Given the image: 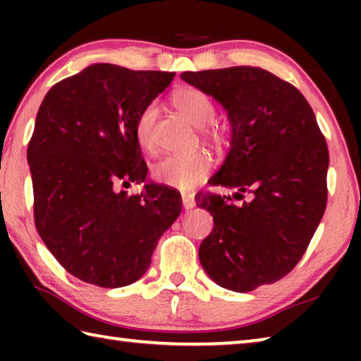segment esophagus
<instances>
[{
    "label": "esophagus",
    "mask_w": 361,
    "mask_h": 361,
    "mask_svg": "<svg viewBox=\"0 0 361 361\" xmlns=\"http://www.w3.org/2000/svg\"><path fill=\"white\" fill-rule=\"evenodd\" d=\"M181 200H183V207H185V209H192V207L195 205L194 194H181Z\"/></svg>",
    "instance_id": "obj_1"
}]
</instances>
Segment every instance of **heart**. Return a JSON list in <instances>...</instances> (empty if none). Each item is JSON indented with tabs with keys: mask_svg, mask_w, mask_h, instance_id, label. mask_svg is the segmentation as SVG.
<instances>
[{
	"mask_svg": "<svg viewBox=\"0 0 361 361\" xmlns=\"http://www.w3.org/2000/svg\"><path fill=\"white\" fill-rule=\"evenodd\" d=\"M173 106L181 116L202 129V135L213 143L224 138V129L215 122L216 105L212 95L205 90L192 85L176 89L172 94ZM157 121L156 103H148L138 113L133 126V133L140 148L154 152V127ZM212 170V157L204 151H194L188 154H172L154 164L151 169V176L156 183L176 189H191L197 186Z\"/></svg>",
	"mask_w": 361,
	"mask_h": 361,
	"instance_id": "1",
	"label": "heart"
}]
</instances>
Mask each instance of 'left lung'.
<instances>
[{"mask_svg":"<svg viewBox=\"0 0 361 361\" xmlns=\"http://www.w3.org/2000/svg\"><path fill=\"white\" fill-rule=\"evenodd\" d=\"M194 87L228 111L231 149L210 185L231 195L199 192L215 226L199 247L200 264L223 288L247 293L290 274L326 209V140L295 85L255 66L186 71Z\"/></svg>","mask_w":361,"mask_h":361,"instance_id":"1","label":"left lung"}]
</instances>
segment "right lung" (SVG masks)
<instances>
[{
	"mask_svg": "<svg viewBox=\"0 0 361 361\" xmlns=\"http://www.w3.org/2000/svg\"><path fill=\"white\" fill-rule=\"evenodd\" d=\"M175 73L95 63L52 85L28 143L35 226L71 276L102 288L130 285L148 271L157 240L181 212L172 188L145 185L135 140L138 113Z\"/></svg>",
	"mask_w": 361,
	"mask_h": 361,
	"instance_id": "right-lung-1",
	"label": "right lung"
}]
</instances>
